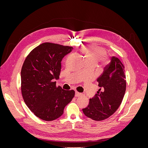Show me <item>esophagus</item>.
<instances>
[{
  "label": "esophagus",
  "instance_id": "obj_1",
  "mask_svg": "<svg viewBox=\"0 0 148 148\" xmlns=\"http://www.w3.org/2000/svg\"><path fill=\"white\" fill-rule=\"evenodd\" d=\"M81 95H82V93L78 92H77V91L75 92V97H79Z\"/></svg>",
  "mask_w": 148,
  "mask_h": 148
}]
</instances>
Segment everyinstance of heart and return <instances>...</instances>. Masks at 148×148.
<instances>
[{
	"label": "heart",
	"mask_w": 148,
	"mask_h": 148,
	"mask_svg": "<svg viewBox=\"0 0 148 148\" xmlns=\"http://www.w3.org/2000/svg\"><path fill=\"white\" fill-rule=\"evenodd\" d=\"M80 52L84 56L87 64L95 65L99 60L103 64H107L108 62L107 59L104 57L106 51L103 47L96 46L84 47L81 49Z\"/></svg>",
	"instance_id": "b5f03b06"
}]
</instances>
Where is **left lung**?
I'll use <instances>...</instances> for the list:
<instances>
[{
	"label": "left lung",
	"mask_w": 148,
	"mask_h": 148,
	"mask_svg": "<svg viewBox=\"0 0 148 148\" xmlns=\"http://www.w3.org/2000/svg\"><path fill=\"white\" fill-rule=\"evenodd\" d=\"M125 67L117 57L112 56L110 63L97 79L99 89L89 99L86 108L83 109L86 117L96 121L109 118L118 109L126 91Z\"/></svg>",
	"instance_id": "left-lung-1"
}]
</instances>
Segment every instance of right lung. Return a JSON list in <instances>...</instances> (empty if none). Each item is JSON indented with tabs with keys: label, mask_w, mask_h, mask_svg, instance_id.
Here are the masks:
<instances>
[{
	"label": "right lung",
	"mask_w": 148,
	"mask_h": 148,
	"mask_svg": "<svg viewBox=\"0 0 148 148\" xmlns=\"http://www.w3.org/2000/svg\"><path fill=\"white\" fill-rule=\"evenodd\" d=\"M72 47L45 42L26 57L21 71V89L26 106L38 117L54 120L63 114L65 107L75 96L73 90L56 86L61 62Z\"/></svg>",
	"instance_id": "add662e5"
}]
</instances>
